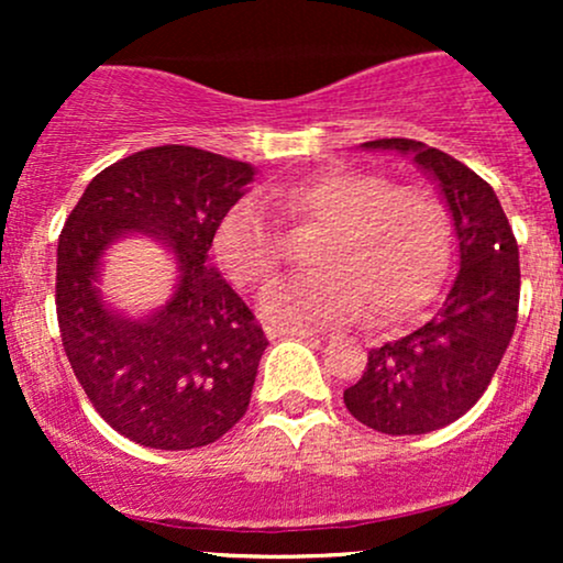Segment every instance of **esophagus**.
<instances>
[{
    "label": "esophagus",
    "instance_id": "esophagus-1",
    "mask_svg": "<svg viewBox=\"0 0 563 563\" xmlns=\"http://www.w3.org/2000/svg\"><path fill=\"white\" fill-rule=\"evenodd\" d=\"M267 335L269 339H312L309 331H296V328H277V325H267Z\"/></svg>",
    "mask_w": 563,
    "mask_h": 563
}]
</instances>
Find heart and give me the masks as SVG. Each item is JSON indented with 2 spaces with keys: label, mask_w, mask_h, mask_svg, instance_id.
Masks as SVG:
<instances>
[{
  "label": "heart",
  "mask_w": 563,
  "mask_h": 563,
  "mask_svg": "<svg viewBox=\"0 0 563 563\" xmlns=\"http://www.w3.org/2000/svg\"><path fill=\"white\" fill-rule=\"evenodd\" d=\"M290 222L325 230L312 254L318 273L283 277L264 290L269 322L309 331L346 325L367 312L373 325L402 322L434 299L450 260V219L416 187L380 174L325 169L273 190ZM217 260L241 288H262L277 273L283 243L267 211L241 200L219 222Z\"/></svg>",
  "instance_id": "1"
}]
</instances>
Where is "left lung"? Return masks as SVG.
<instances>
[{
    "mask_svg": "<svg viewBox=\"0 0 563 563\" xmlns=\"http://www.w3.org/2000/svg\"><path fill=\"white\" fill-rule=\"evenodd\" d=\"M360 147L402 153L437 185L455 228L461 269L421 328L371 349L344 405L380 434H429L466 416L506 354L519 312V245L493 187L461 161L402 137Z\"/></svg>",
    "mask_w": 563,
    "mask_h": 563,
    "instance_id": "8db88e82",
    "label": "left lung"
}]
</instances>
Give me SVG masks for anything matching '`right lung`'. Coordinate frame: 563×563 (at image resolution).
Masks as SVG:
<instances>
[{
    "instance_id": "1",
    "label": "right lung",
    "mask_w": 563,
    "mask_h": 563,
    "mask_svg": "<svg viewBox=\"0 0 563 563\" xmlns=\"http://www.w3.org/2000/svg\"><path fill=\"white\" fill-rule=\"evenodd\" d=\"M254 174L190 145L147 147L97 174L60 232L55 303L66 357L106 423L142 448H203L251 402L269 341L209 249ZM142 234L170 254L178 277L164 305L129 316L101 294V267L115 242Z\"/></svg>"
}]
</instances>
